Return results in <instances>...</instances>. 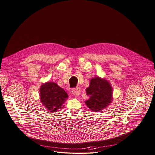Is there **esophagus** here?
<instances>
[{
  "label": "esophagus",
  "mask_w": 155,
  "mask_h": 155,
  "mask_svg": "<svg viewBox=\"0 0 155 155\" xmlns=\"http://www.w3.org/2000/svg\"><path fill=\"white\" fill-rule=\"evenodd\" d=\"M72 93L74 96H79V94L81 93V89L79 87H75V88H72Z\"/></svg>",
  "instance_id": "1"
}]
</instances>
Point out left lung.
Returning <instances> with one entry per match:
<instances>
[{"mask_svg": "<svg viewBox=\"0 0 155 155\" xmlns=\"http://www.w3.org/2000/svg\"><path fill=\"white\" fill-rule=\"evenodd\" d=\"M113 90L107 80L96 77L91 79L86 89L89 99L86 101L88 108L94 112H99L111 102Z\"/></svg>", "mask_w": 155, "mask_h": 155, "instance_id": "1", "label": "left lung"}]
</instances>
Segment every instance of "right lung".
Returning <instances> with one entry per match:
<instances>
[{
  "mask_svg": "<svg viewBox=\"0 0 155 155\" xmlns=\"http://www.w3.org/2000/svg\"><path fill=\"white\" fill-rule=\"evenodd\" d=\"M68 97L65 91L54 83L48 82L40 88L41 103L49 112H56Z\"/></svg>",
  "mask_w": 155,
  "mask_h": 155,
  "instance_id": "add662e5",
  "label": "right lung"
}]
</instances>
